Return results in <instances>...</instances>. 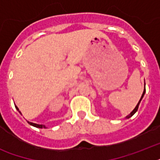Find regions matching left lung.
I'll use <instances>...</instances> for the list:
<instances>
[{
    "label": "left lung",
    "mask_w": 160,
    "mask_h": 160,
    "mask_svg": "<svg viewBox=\"0 0 160 160\" xmlns=\"http://www.w3.org/2000/svg\"><path fill=\"white\" fill-rule=\"evenodd\" d=\"M144 93H145V87H144V92H143V95H142V96H141V98H140V100H139V103H138V104H137L136 107H135V108H134V110H133V111H132V112H131V113H130V114H129V116H128V118H129V117H131V116H132V115H134V114H135V112H136V111H137V110H138V108H139V103H140V101H141V100H142V99H143V97H144Z\"/></svg>",
    "instance_id": "1"
}]
</instances>
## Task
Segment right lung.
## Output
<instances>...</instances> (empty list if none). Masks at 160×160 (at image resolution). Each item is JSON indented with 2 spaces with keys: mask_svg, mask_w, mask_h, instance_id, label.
Wrapping results in <instances>:
<instances>
[{
  "mask_svg": "<svg viewBox=\"0 0 160 160\" xmlns=\"http://www.w3.org/2000/svg\"><path fill=\"white\" fill-rule=\"evenodd\" d=\"M16 109H17V110H19V109H18V108H17V106H16ZM20 113H21V112H20ZM28 123L30 124H31V125H32V126L36 127V128H41V129H42V128H46V126H45V125H42V124H34V123H31V122H29V121H28Z\"/></svg>",
  "mask_w": 160,
  "mask_h": 160,
  "instance_id": "1",
  "label": "right lung"
}]
</instances>
